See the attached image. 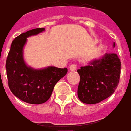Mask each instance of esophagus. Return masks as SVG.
Masks as SVG:
<instances>
[{
	"label": "esophagus",
	"mask_w": 131,
	"mask_h": 131,
	"mask_svg": "<svg viewBox=\"0 0 131 131\" xmlns=\"http://www.w3.org/2000/svg\"><path fill=\"white\" fill-rule=\"evenodd\" d=\"M77 70V65L76 64H72L70 66V70L71 71H74Z\"/></svg>",
	"instance_id": "esophagus-1"
}]
</instances>
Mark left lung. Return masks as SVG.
<instances>
[{"mask_svg":"<svg viewBox=\"0 0 131 131\" xmlns=\"http://www.w3.org/2000/svg\"><path fill=\"white\" fill-rule=\"evenodd\" d=\"M77 72L80 76L79 99L85 104H97L110 97L117 88L121 74L120 59L115 53H106L87 66L81 67Z\"/></svg>","mask_w":131,"mask_h":131,"instance_id":"left-lung-1","label":"left lung"}]
</instances>
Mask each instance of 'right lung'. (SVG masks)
<instances>
[{"label": "right lung", "mask_w": 131, "mask_h": 131, "mask_svg": "<svg viewBox=\"0 0 131 131\" xmlns=\"http://www.w3.org/2000/svg\"><path fill=\"white\" fill-rule=\"evenodd\" d=\"M44 30L45 28H36L16 36L6 60L9 88L16 97L28 104H41L47 102L56 83L68 72L67 68L52 66L34 70L25 63L23 48L27 38Z\"/></svg>", "instance_id": "right-lung-1"}]
</instances>
